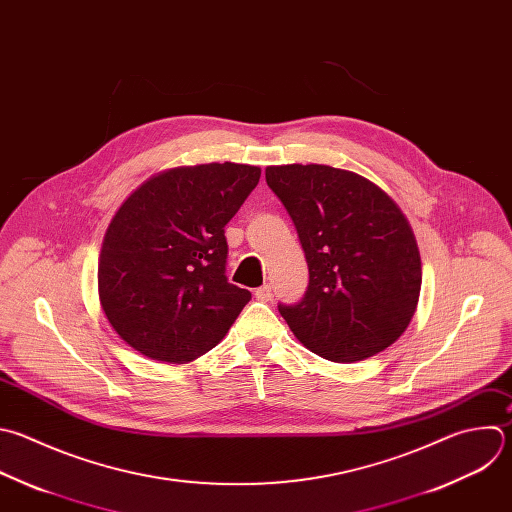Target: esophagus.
<instances>
[{"label": "esophagus", "mask_w": 512, "mask_h": 512, "mask_svg": "<svg viewBox=\"0 0 512 512\" xmlns=\"http://www.w3.org/2000/svg\"><path fill=\"white\" fill-rule=\"evenodd\" d=\"M271 285L269 283H265V285H261V287H257L255 289V297L259 299V301H269L271 299Z\"/></svg>", "instance_id": "esophagus-1"}]
</instances>
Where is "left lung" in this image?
I'll return each mask as SVG.
<instances>
[{"instance_id":"obj_1","label":"left lung","mask_w":512,"mask_h":512,"mask_svg":"<svg viewBox=\"0 0 512 512\" xmlns=\"http://www.w3.org/2000/svg\"><path fill=\"white\" fill-rule=\"evenodd\" d=\"M309 269L305 297L279 305L313 354L352 364L390 348L410 325L422 287L414 231L378 185L327 164L267 166Z\"/></svg>"}]
</instances>
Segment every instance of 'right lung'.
<instances>
[{
	"instance_id": "right-lung-1",
	"label": "right lung",
	"mask_w": 512,
	"mask_h": 512,
	"mask_svg": "<svg viewBox=\"0 0 512 512\" xmlns=\"http://www.w3.org/2000/svg\"><path fill=\"white\" fill-rule=\"evenodd\" d=\"M259 177L251 164L177 166L120 205L100 249L98 295L130 348L187 364L227 335L251 293L225 277V225Z\"/></svg>"
}]
</instances>
